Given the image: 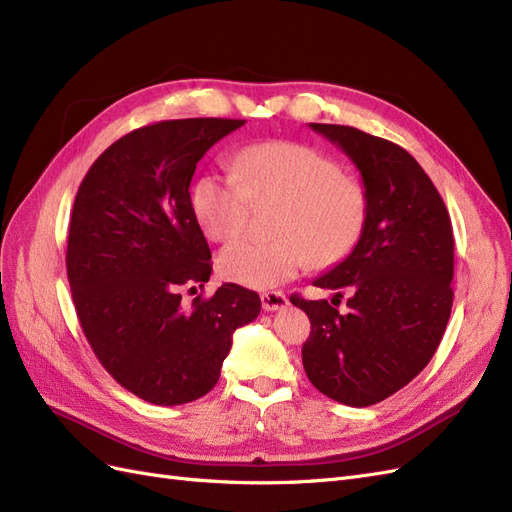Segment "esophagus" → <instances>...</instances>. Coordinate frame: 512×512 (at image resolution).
<instances>
[{"label": "esophagus", "mask_w": 512, "mask_h": 512, "mask_svg": "<svg viewBox=\"0 0 512 512\" xmlns=\"http://www.w3.org/2000/svg\"><path fill=\"white\" fill-rule=\"evenodd\" d=\"M260 301H262V307H265L267 312H275V309H282V307L288 305V299H286L284 292H265L260 297Z\"/></svg>", "instance_id": "esophagus-1"}]
</instances>
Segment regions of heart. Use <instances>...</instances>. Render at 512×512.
<instances>
[{
	"mask_svg": "<svg viewBox=\"0 0 512 512\" xmlns=\"http://www.w3.org/2000/svg\"><path fill=\"white\" fill-rule=\"evenodd\" d=\"M198 224L213 241L241 237L254 207L275 205L271 241H239L220 254L230 282L271 290L309 265L331 267L361 239L369 196L327 153L292 141L241 149L228 173L200 175L192 188Z\"/></svg>",
	"mask_w": 512,
	"mask_h": 512,
	"instance_id": "heart-1",
	"label": "heart"
}]
</instances>
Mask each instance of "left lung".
Wrapping results in <instances>:
<instances>
[{"mask_svg": "<svg viewBox=\"0 0 512 512\" xmlns=\"http://www.w3.org/2000/svg\"><path fill=\"white\" fill-rule=\"evenodd\" d=\"M361 170L367 224L346 260L314 282L333 301L292 294L312 322L305 374L339 404L365 408L416 378L436 354L453 307L455 239L436 185L406 149L350 126L309 123ZM348 313L338 312L343 292Z\"/></svg>", "mask_w": 512, "mask_h": 512, "instance_id": "left-lung-1", "label": "left lung"}]
</instances>
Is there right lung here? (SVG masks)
<instances>
[{"instance_id":"obj_1","label":"right lung","mask_w":512,"mask_h":512,"mask_svg":"<svg viewBox=\"0 0 512 512\" xmlns=\"http://www.w3.org/2000/svg\"><path fill=\"white\" fill-rule=\"evenodd\" d=\"M243 119H170L132 130L91 164L74 198L66 269L87 342L123 389L156 406L207 395L232 333L260 314V297L203 288L211 250L190 198L196 164Z\"/></svg>"}]
</instances>
